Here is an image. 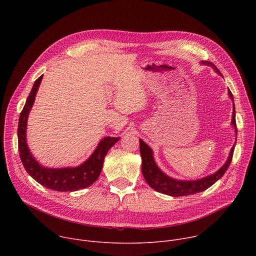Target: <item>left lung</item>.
Listing matches in <instances>:
<instances>
[{
    "label": "left lung",
    "instance_id": "8db88e82",
    "mask_svg": "<svg viewBox=\"0 0 256 256\" xmlns=\"http://www.w3.org/2000/svg\"><path fill=\"white\" fill-rule=\"evenodd\" d=\"M200 64H206L212 66L216 74L223 77V75L220 72L216 66L210 62L202 60L200 62ZM229 97L231 98L233 102V114H232V122L231 124L233 126L235 130V136L237 138V128H236V114H235V104H234V97L232 92L228 89ZM235 144L230 150L229 156L225 164L216 170L214 173L210 174L206 177L196 179V180H182V179H176L173 177L168 176L166 173H164L157 165L155 159L153 150L146 144L140 138V153L142 157V173L144 175V180L147 181V184L156 192L170 196H190L198 192H202L208 188H210L214 184L220 179L225 172L228 170L230 163L232 161L233 152L235 148Z\"/></svg>",
    "mask_w": 256,
    "mask_h": 256
}]
</instances>
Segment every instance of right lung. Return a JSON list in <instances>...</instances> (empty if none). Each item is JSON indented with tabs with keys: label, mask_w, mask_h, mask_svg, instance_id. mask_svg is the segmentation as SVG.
Listing matches in <instances>:
<instances>
[{
	"label": "right lung",
	"mask_w": 256,
	"mask_h": 256,
	"mask_svg": "<svg viewBox=\"0 0 256 256\" xmlns=\"http://www.w3.org/2000/svg\"><path fill=\"white\" fill-rule=\"evenodd\" d=\"M44 75L34 82V85L27 97L23 110L20 114L18 124V150L22 164L27 173L40 184L56 192H76L86 188L98 179L104 158L114 144L120 140L118 138H103L91 156L82 164L76 167L48 168L42 166L31 154L26 138L28 116L35 101Z\"/></svg>",
	"instance_id": "obj_1"
}]
</instances>
